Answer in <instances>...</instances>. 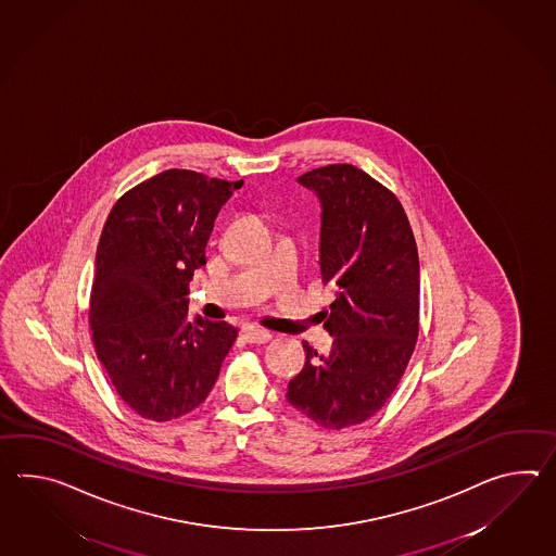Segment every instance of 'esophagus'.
Instances as JSON below:
<instances>
[{"label":"esophagus","mask_w":556,"mask_h":556,"mask_svg":"<svg viewBox=\"0 0 556 556\" xmlns=\"http://www.w3.org/2000/svg\"><path fill=\"white\" fill-rule=\"evenodd\" d=\"M245 339H248L249 343L263 345V343H267V341L271 339V333H269V331H263V329H255V327H251V329L245 331Z\"/></svg>","instance_id":"obj_1"}]
</instances>
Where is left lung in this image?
Masks as SVG:
<instances>
[{
	"label": "left lung",
	"mask_w": 556,
	"mask_h": 556,
	"mask_svg": "<svg viewBox=\"0 0 556 556\" xmlns=\"http://www.w3.org/2000/svg\"><path fill=\"white\" fill-rule=\"evenodd\" d=\"M296 181L321 201L319 265L333 287L329 355L308 343L287 401L325 429L372 417L393 395L419 337V253L401 201L349 163Z\"/></svg>",
	"instance_id": "left-lung-1"
}]
</instances>
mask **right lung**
Wrapping results in <instances>:
<instances>
[{"label":"right lung","instance_id":"add662e5","mask_svg":"<svg viewBox=\"0 0 556 556\" xmlns=\"http://www.w3.org/2000/svg\"><path fill=\"white\" fill-rule=\"evenodd\" d=\"M241 186L167 169L117 199L103 225L89 325L117 395L143 419L198 408L237 339L229 323L189 321L187 295L215 217Z\"/></svg>","mask_w":556,"mask_h":556}]
</instances>
